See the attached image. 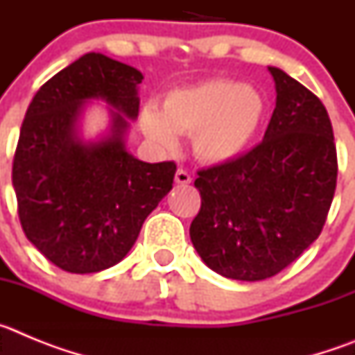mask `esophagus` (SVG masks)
<instances>
[{
	"instance_id": "obj_1",
	"label": "esophagus",
	"mask_w": 355,
	"mask_h": 355,
	"mask_svg": "<svg viewBox=\"0 0 355 355\" xmlns=\"http://www.w3.org/2000/svg\"><path fill=\"white\" fill-rule=\"evenodd\" d=\"M175 183H178V184L192 183V175L188 174L184 168H178V172H175Z\"/></svg>"
}]
</instances>
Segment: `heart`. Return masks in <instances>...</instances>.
I'll return each mask as SVG.
<instances>
[{
    "instance_id": "b5f03b06",
    "label": "heart",
    "mask_w": 355,
    "mask_h": 355,
    "mask_svg": "<svg viewBox=\"0 0 355 355\" xmlns=\"http://www.w3.org/2000/svg\"><path fill=\"white\" fill-rule=\"evenodd\" d=\"M265 101L258 90L229 80L174 90L162 110L146 105L140 126L147 139L162 149H174L178 135H190L197 158L224 163L240 156L258 133Z\"/></svg>"
}]
</instances>
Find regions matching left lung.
Here are the masks:
<instances>
[{
	"label": "left lung",
	"instance_id": "8db88e82",
	"mask_svg": "<svg viewBox=\"0 0 355 355\" xmlns=\"http://www.w3.org/2000/svg\"><path fill=\"white\" fill-rule=\"evenodd\" d=\"M263 142L197 172L190 238L202 261L236 281L284 270L324 229L338 180L331 119L318 97L277 67Z\"/></svg>",
	"mask_w": 355,
	"mask_h": 355
}]
</instances>
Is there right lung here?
Here are the masks:
<instances>
[{"label":"right lung","mask_w":355,"mask_h":355,"mask_svg":"<svg viewBox=\"0 0 355 355\" xmlns=\"http://www.w3.org/2000/svg\"><path fill=\"white\" fill-rule=\"evenodd\" d=\"M142 72L87 53L39 89L24 115L12 165L19 220L53 265L92 274L117 265L144 220L171 192L175 163H146L124 146L128 119L139 115ZM105 98L112 130L85 144L76 133L89 98Z\"/></svg>","instance_id":"right-lung-1"}]
</instances>
